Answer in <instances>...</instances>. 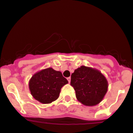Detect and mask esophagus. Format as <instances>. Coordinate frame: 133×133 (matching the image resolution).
<instances>
[{
  "label": "esophagus",
  "mask_w": 133,
  "mask_h": 133,
  "mask_svg": "<svg viewBox=\"0 0 133 133\" xmlns=\"http://www.w3.org/2000/svg\"><path fill=\"white\" fill-rule=\"evenodd\" d=\"M67 79H68V81H69V83H70V82H71V77H69V78H68Z\"/></svg>",
  "instance_id": "34e87169"
}]
</instances>
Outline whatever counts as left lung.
<instances>
[{
  "mask_svg": "<svg viewBox=\"0 0 133 133\" xmlns=\"http://www.w3.org/2000/svg\"><path fill=\"white\" fill-rule=\"evenodd\" d=\"M71 85L79 102L86 106H94L103 100L108 89L105 77L98 70L82 65L71 74Z\"/></svg>",
  "mask_w": 133,
  "mask_h": 133,
  "instance_id": "left-lung-1",
  "label": "left lung"
}]
</instances>
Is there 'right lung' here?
Listing matches in <instances>:
<instances>
[{
    "mask_svg": "<svg viewBox=\"0 0 133 133\" xmlns=\"http://www.w3.org/2000/svg\"><path fill=\"white\" fill-rule=\"evenodd\" d=\"M68 81L60 71L49 68L36 72L29 81V88L33 98L47 104L59 97L61 89Z\"/></svg>",
    "mask_w": 133,
    "mask_h": 133,
    "instance_id": "right-lung-1",
    "label": "right lung"
}]
</instances>
